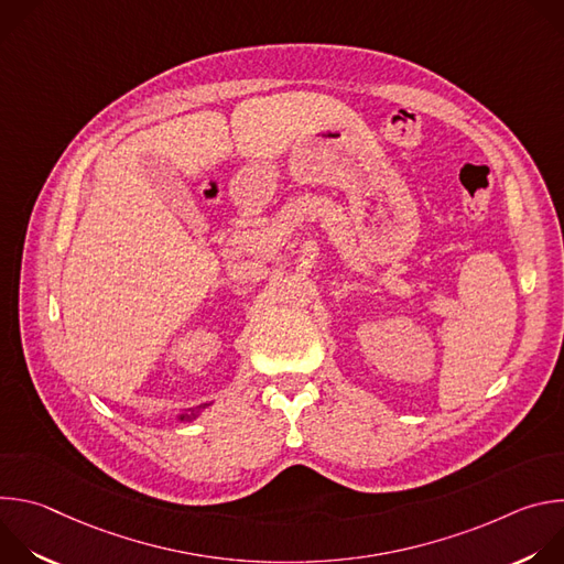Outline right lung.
I'll return each instance as SVG.
<instances>
[{
	"mask_svg": "<svg viewBox=\"0 0 564 564\" xmlns=\"http://www.w3.org/2000/svg\"><path fill=\"white\" fill-rule=\"evenodd\" d=\"M205 406H207V404H203V406H198V409H196V411H192V413H185V415H181V422H185V420H192V417H196V413H198V411H200V409H205Z\"/></svg>",
	"mask_w": 564,
	"mask_h": 564,
	"instance_id": "right-lung-1",
	"label": "right lung"
}]
</instances>
